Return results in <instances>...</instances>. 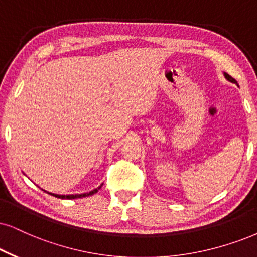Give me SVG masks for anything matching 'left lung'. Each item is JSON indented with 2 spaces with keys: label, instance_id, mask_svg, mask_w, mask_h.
Returning <instances> with one entry per match:
<instances>
[{
  "label": "left lung",
  "instance_id": "obj_1",
  "mask_svg": "<svg viewBox=\"0 0 257 257\" xmlns=\"http://www.w3.org/2000/svg\"><path fill=\"white\" fill-rule=\"evenodd\" d=\"M224 77H225V78H226V79H228V80H229V82H231V83H235V84H237V82H236V80H235V79H233V78H232L231 76H229V74H228V73H225V72H224Z\"/></svg>",
  "mask_w": 257,
  "mask_h": 257
}]
</instances>
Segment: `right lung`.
Returning <instances> with one entry per match:
<instances>
[{"mask_svg": "<svg viewBox=\"0 0 257 257\" xmlns=\"http://www.w3.org/2000/svg\"><path fill=\"white\" fill-rule=\"evenodd\" d=\"M103 185V184H102ZM102 185L98 186L95 190L90 191V192H86V193H82V194H67V196H65V194H56V193H51V192H47V191H45V192H47L48 194H51V196L53 197H57V198H60V199H77V198H83V197H89V196H92V194H95L98 192V190L100 187H102Z\"/></svg>", "mask_w": 257, "mask_h": 257, "instance_id": "obj_1", "label": "right lung"}]
</instances>
